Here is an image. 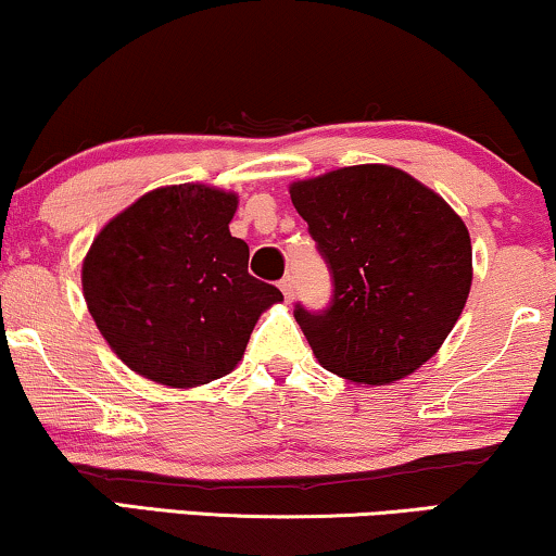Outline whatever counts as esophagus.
<instances>
[{
  "mask_svg": "<svg viewBox=\"0 0 556 556\" xmlns=\"http://www.w3.org/2000/svg\"><path fill=\"white\" fill-rule=\"evenodd\" d=\"M280 291H283V295H286V301H291L293 295H295V278L293 276H283V280H280Z\"/></svg>",
  "mask_w": 556,
  "mask_h": 556,
  "instance_id": "esophagus-1",
  "label": "esophagus"
}]
</instances>
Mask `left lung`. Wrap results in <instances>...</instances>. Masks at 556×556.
I'll list each match as a JSON object with an SVG mask.
<instances>
[{
	"mask_svg": "<svg viewBox=\"0 0 556 556\" xmlns=\"http://www.w3.org/2000/svg\"><path fill=\"white\" fill-rule=\"evenodd\" d=\"M327 263L331 301L293 316L329 372L406 378L442 348L472 283V244L450 204L391 165H350L291 186Z\"/></svg>",
	"mask_w": 556,
	"mask_h": 556,
	"instance_id": "1",
	"label": "left lung"
}]
</instances>
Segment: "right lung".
Wrapping results in <instances>:
<instances>
[{
	"label": "right lung",
	"instance_id": "obj_1",
	"mask_svg": "<svg viewBox=\"0 0 556 556\" xmlns=\"http://www.w3.org/2000/svg\"><path fill=\"white\" fill-rule=\"evenodd\" d=\"M235 208V193L168 186L137 199L93 240L86 306L137 375L170 388L212 383L240 363L257 316L283 301L248 273V242L229 235Z\"/></svg>",
	"mask_w": 556,
	"mask_h": 556
}]
</instances>
